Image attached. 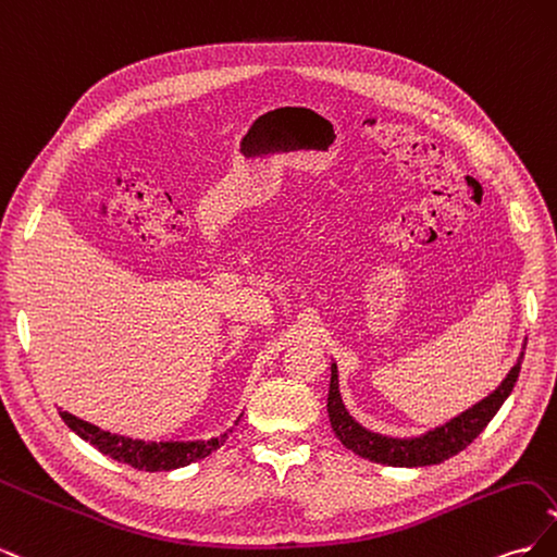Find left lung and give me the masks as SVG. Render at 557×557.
<instances>
[{
  "label": "left lung",
  "mask_w": 557,
  "mask_h": 557,
  "mask_svg": "<svg viewBox=\"0 0 557 557\" xmlns=\"http://www.w3.org/2000/svg\"><path fill=\"white\" fill-rule=\"evenodd\" d=\"M522 352L518 362L511 367L497 391L481 399L474 407L455 416L448 423L430 430L428 434L411 436V440H393V436H381L376 432L364 430L360 423L352 420V416L346 411L342 395H339V374H336V364H332V379H330V395H327V413L334 434L339 436V442L350 448L360 458H369L372 462L391 465V467H428L440 465L453 455L465 450L476 436L491 423L493 416L499 411L513 391V385L520 374Z\"/></svg>",
  "instance_id": "1"
}]
</instances>
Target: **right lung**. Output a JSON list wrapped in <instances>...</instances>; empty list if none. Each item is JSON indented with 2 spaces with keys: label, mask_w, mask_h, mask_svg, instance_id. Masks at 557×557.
Here are the masks:
<instances>
[{
  "label": "right lung",
  "mask_w": 557,
  "mask_h": 557,
  "mask_svg": "<svg viewBox=\"0 0 557 557\" xmlns=\"http://www.w3.org/2000/svg\"><path fill=\"white\" fill-rule=\"evenodd\" d=\"M62 420L70 430H74L81 440L92 444L99 453L109 455V458L125 462L134 469L141 471H170L178 469L190 462H197L207 458L215 448H221L227 440L232 428L223 434L211 436V440H197V442H141V440H129V436H117L107 430H99L92 423H86L72 413L60 411ZM239 423V418H237Z\"/></svg>",
  "instance_id": "right-lung-1"
}]
</instances>
